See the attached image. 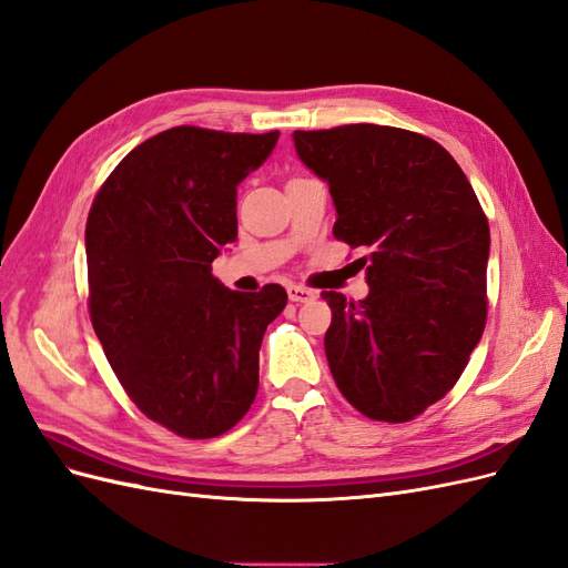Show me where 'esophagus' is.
<instances>
[{
  "label": "esophagus",
  "mask_w": 568,
  "mask_h": 568,
  "mask_svg": "<svg viewBox=\"0 0 568 568\" xmlns=\"http://www.w3.org/2000/svg\"><path fill=\"white\" fill-rule=\"evenodd\" d=\"M286 291H288V298L294 301V303H307V301L315 298V291L313 288H305V286L291 284Z\"/></svg>",
  "instance_id": "esophagus-1"
}]
</instances>
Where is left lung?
<instances>
[{"label": "left lung", "instance_id": "obj_1", "mask_svg": "<svg viewBox=\"0 0 568 568\" xmlns=\"http://www.w3.org/2000/svg\"><path fill=\"white\" fill-rule=\"evenodd\" d=\"M298 159L329 184L334 236L363 246L369 294L324 291V351L357 412L400 424L440 400L486 329L490 230L455 159L388 125L296 130Z\"/></svg>", "mask_w": 568, "mask_h": 568}]
</instances>
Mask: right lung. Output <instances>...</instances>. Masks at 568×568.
<instances>
[{
    "instance_id": "right-lung-1",
    "label": "right lung",
    "mask_w": 568,
    "mask_h": 568,
    "mask_svg": "<svg viewBox=\"0 0 568 568\" xmlns=\"http://www.w3.org/2000/svg\"><path fill=\"white\" fill-rule=\"evenodd\" d=\"M280 132L180 125L134 146L84 230L90 317L118 382L153 422L215 438L257 393V351L286 291H230L213 261L236 239V186Z\"/></svg>"
}]
</instances>
